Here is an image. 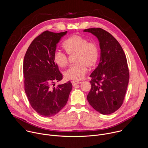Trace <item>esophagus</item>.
Here are the masks:
<instances>
[{
  "label": "esophagus",
  "instance_id": "esophagus-1",
  "mask_svg": "<svg viewBox=\"0 0 148 148\" xmlns=\"http://www.w3.org/2000/svg\"><path fill=\"white\" fill-rule=\"evenodd\" d=\"M71 83H72V85L73 86H75L77 85L80 84L81 82H78V81H71Z\"/></svg>",
  "mask_w": 148,
  "mask_h": 148
}]
</instances>
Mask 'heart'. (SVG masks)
<instances>
[{
  "instance_id": "b5f03b06",
  "label": "heart",
  "mask_w": 148,
  "mask_h": 148,
  "mask_svg": "<svg viewBox=\"0 0 148 148\" xmlns=\"http://www.w3.org/2000/svg\"><path fill=\"white\" fill-rule=\"evenodd\" d=\"M63 47L68 55H76V64L64 73V77L67 79L81 80L86 74L87 67L92 69L96 65L99 58L98 47L95 43L89 42L85 38L78 35H72L64 42ZM53 60L62 69L66 67L68 63L67 56L60 51L55 52Z\"/></svg>"
}]
</instances>
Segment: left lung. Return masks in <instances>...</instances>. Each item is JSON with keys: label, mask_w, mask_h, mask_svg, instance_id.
Wrapping results in <instances>:
<instances>
[{"label": "left lung", "mask_w": 148, "mask_h": 148, "mask_svg": "<svg viewBox=\"0 0 148 148\" xmlns=\"http://www.w3.org/2000/svg\"><path fill=\"white\" fill-rule=\"evenodd\" d=\"M99 42L100 60L90 75L91 89L87 95L90 105L102 114H110L123 104L126 93L129 71L125 55L119 42L104 29L89 28Z\"/></svg>", "instance_id": "1"}]
</instances>
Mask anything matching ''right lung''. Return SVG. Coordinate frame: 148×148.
I'll use <instances>...</instances> for the list:
<instances>
[{
    "label": "right lung",
    "mask_w": 148,
    "mask_h": 148,
    "mask_svg": "<svg viewBox=\"0 0 148 148\" xmlns=\"http://www.w3.org/2000/svg\"><path fill=\"white\" fill-rule=\"evenodd\" d=\"M67 33L43 32L32 42L24 56L25 91L32 108L44 117L59 113L66 106L72 89L69 81L56 87L51 86H55L54 81L62 79L53 55L57 43Z\"/></svg>",
    "instance_id": "add662e5"
}]
</instances>
